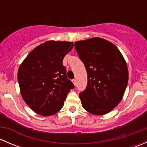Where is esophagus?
<instances>
[{"label":"esophagus","instance_id":"34e87169","mask_svg":"<svg viewBox=\"0 0 147 147\" xmlns=\"http://www.w3.org/2000/svg\"><path fill=\"white\" fill-rule=\"evenodd\" d=\"M72 81V82H73V84H75V85H76V79H73Z\"/></svg>","mask_w":147,"mask_h":147}]
</instances>
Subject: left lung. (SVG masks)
I'll return each mask as SVG.
<instances>
[{"mask_svg": "<svg viewBox=\"0 0 147 147\" xmlns=\"http://www.w3.org/2000/svg\"><path fill=\"white\" fill-rule=\"evenodd\" d=\"M75 50L87 72V85L79 94L92 115L109 113L121 102L129 79L127 63L113 43L100 38L77 41Z\"/></svg>", "mask_w": 147, "mask_h": 147, "instance_id": "obj_1", "label": "left lung"}]
</instances>
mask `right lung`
<instances>
[{
  "label": "right lung",
  "instance_id": "right-lung-1",
  "mask_svg": "<svg viewBox=\"0 0 147 147\" xmlns=\"http://www.w3.org/2000/svg\"><path fill=\"white\" fill-rule=\"evenodd\" d=\"M73 42L50 40L34 48L19 67L18 80L25 102L38 115L51 116L62 109L73 83L63 60Z\"/></svg>",
  "mask_w": 147,
  "mask_h": 147
}]
</instances>
